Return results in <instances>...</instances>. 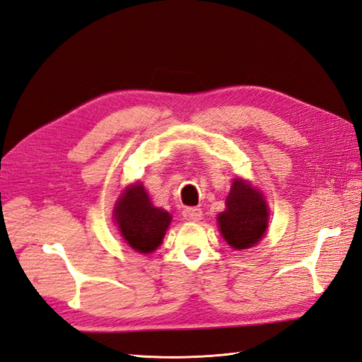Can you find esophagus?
<instances>
[{
  "label": "esophagus",
  "instance_id": "esophagus-1",
  "mask_svg": "<svg viewBox=\"0 0 362 362\" xmlns=\"http://www.w3.org/2000/svg\"><path fill=\"white\" fill-rule=\"evenodd\" d=\"M182 216L187 218V221L198 222V221H201V217H202V210H201V208L190 206V208H185V210L182 211Z\"/></svg>",
  "mask_w": 362,
  "mask_h": 362
}]
</instances>
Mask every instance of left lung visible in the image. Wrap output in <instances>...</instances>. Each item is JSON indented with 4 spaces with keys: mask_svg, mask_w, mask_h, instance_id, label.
I'll return each instance as SVG.
<instances>
[{
    "mask_svg": "<svg viewBox=\"0 0 362 362\" xmlns=\"http://www.w3.org/2000/svg\"><path fill=\"white\" fill-rule=\"evenodd\" d=\"M226 210L217 216L225 242L235 250L254 247L264 237L269 208L264 196L249 181L235 178L226 196Z\"/></svg>",
    "mask_w": 362,
    "mask_h": 362,
    "instance_id": "obj_1",
    "label": "left lung"
}]
</instances>
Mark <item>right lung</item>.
I'll use <instances>...</instances> for the list:
<instances>
[{"mask_svg":"<svg viewBox=\"0 0 362 362\" xmlns=\"http://www.w3.org/2000/svg\"><path fill=\"white\" fill-rule=\"evenodd\" d=\"M120 237L140 254H151L161 243L172 216L152 205L144 184L128 185L119 196L113 211Z\"/></svg>","mask_w":362,"mask_h":362,"instance_id":"right-lung-1","label":"right lung"}]
</instances>
